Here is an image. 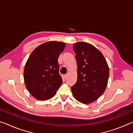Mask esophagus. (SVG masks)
I'll return each mask as SVG.
<instances>
[{
    "label": "esophagus",
    "mask_w": 133,
    "mask_h": 133,
    "mask_svg": "<svg viewBox=\"0 0 133 133\" xmlns=\"http://www.w3.org/2000/svg\"><path fill=\"white\" fill-rule=\"evenodd\" d=\"M67 77V75H63L62 76V77H63V78H64V79H65V78H66Z\"/></svg>",
    "instance_id": "obj_1"
}]
</instances>
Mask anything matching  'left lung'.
<instances>
[{
	"mask_svg": "<svg viewBox=\"0 0 133 133\" xmlns=\"http://www.w3.org/2000/svg\"><path fill=\"white\" fill-rule=\"evenodd\" d=\"M77 65V79L71 91L78 102L87 104L97 100L105 91L109 67L104 56L93 45L79 42L73 45Z\"/></svg>",
	"mask_w": 133,
	"mask_h": 133,
	"instance_id": "1",
	"label": "left lung"
}]
</instances>
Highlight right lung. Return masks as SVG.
<instances>
[{"label":"right lung","instance_id":"1","mask_svg":"<svg viewBox=\"0 0 133 133\" xmlns=\"http://www.w3.org/2000/svg\"><path fill=\"white\" fill-rule=\"evenodd\" d=\"M65 46L64 42H48L37 46L29 56L24 68V82L37 100L52 98L63 83L57 60Z\"/></svg>","mask_w":133,"mask_h":133}]
</instances>
